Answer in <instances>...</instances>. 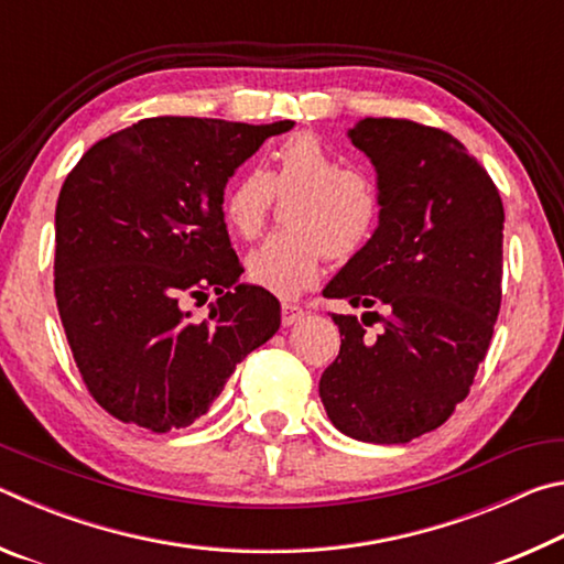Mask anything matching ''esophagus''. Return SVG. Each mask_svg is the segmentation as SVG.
Masks as SVG:
<instances>
[{"label": "esophagus", "mask_w": 564, "mask_h": 564, "mask_svg": "<svg viewBox=\"0 0 564 564\" xmlns=\"http://www.w3.org/2000/svg\"><path fill=\"white\" fill-rule=\"evenodd\" d=\"M305 313H308V311H305L303 305H299V303H283V308H281L283 326H295V323L303 321Z\"/></svg>", "instance_id": "obj_1"}]
</instances>
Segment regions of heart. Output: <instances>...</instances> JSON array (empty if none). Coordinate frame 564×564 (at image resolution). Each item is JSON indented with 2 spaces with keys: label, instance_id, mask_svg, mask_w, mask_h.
<instances>
[{
  "label": "heart",
  "instance_id": "b5f03b06",
  "mask_svg": "<svg viewBox=\"0 0 564 564\" xmlns=\"http://www.w3.org/2000/svg\"><path fill=\"white\" fill-rule=\"evenodd\" d=\"M269 169H248L228 186L224 218L238 236L263 228L275 196L285 206L289 228L271 234L246 256V273L261 289L299 295L316 283L328 253L348 259L358 253L383 216V191L362 169L343 164L316 133L285 137L269 154Z\"/></svg>",
  "mask_w": 564,
  "mask_h": 564
}]
</instances>
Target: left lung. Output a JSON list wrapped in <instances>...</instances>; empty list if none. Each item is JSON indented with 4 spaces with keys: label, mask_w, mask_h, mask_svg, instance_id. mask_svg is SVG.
Masks as SVG:
<instances>
[{
    "label": "left lung",
    "mask_w": 564,
    "mask_h": 564,
    "mask_svg": "<svg viewBox=\"0 0 564 564\" xmlns=\"http://www.w3.org/2000/svg\"><path fill=\"white\" fill-rule=\"evenodd\" d=\"M350 141L383 191L370 241L323 295L368 308L330 313L340 352L318 393L330 423L362 443H408L470 393L502 301V198L451 133L410 119H362ZM383 322L380 334L365 328Z\"/></svg>",
    "instance_id": "1"
}]
</instances>
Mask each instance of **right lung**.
<instances>
[{
	"instance_id": "add662e5",
	"label": "right lung",
	"mask_w": 564,
	"mask_h": 564,
	"mask_svg": "<svg viewBox=\"0 0 564 564\" xmlns=\"http://www.w3.org/2000/svg\"><path fill=\"white\" fill-rule=\"evenodd\" d=\"M293 121L141 119L94 144L56 202L54 299L89 395L154 433L204 415L248 352L281 326L261 285L238 283L224 188ZM219 299L206 319L187 305Z\"/></svg>"
}]
</instances>
